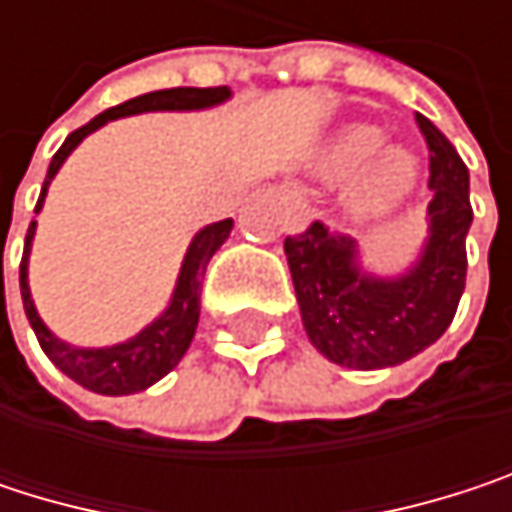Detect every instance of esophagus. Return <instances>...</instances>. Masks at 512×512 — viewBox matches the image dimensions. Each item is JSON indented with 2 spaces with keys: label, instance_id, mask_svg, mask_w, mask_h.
Instances as JSON below:
<instances>
[{
  "label": "esophagus",
  "instance_id": "obj_1",
  "mask_svg": "<svg viewBox=\"0 0 512 512\" xmlns=\"http://www.w3.org/2000/svg\"><path fill=\"white\" fill-rule=\"evenodd\" d=\"M287 213H290L293 231H305V228H308V222H311V207H308V201H305L302 192H296V189L287 192Z\"/></svg>",
  "mask_w": 512,
  "mask_h": 512
}]
</instances>
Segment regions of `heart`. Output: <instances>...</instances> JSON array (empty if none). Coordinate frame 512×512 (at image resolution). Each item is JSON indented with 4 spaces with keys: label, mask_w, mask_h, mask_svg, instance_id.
<instances>
[{
    "label": "heart",
    "mask_w": 512,
    "mask_h": 512,
    "mask_svg": "<svg viewBox=\"0 0 512 512\" xmlns=\"http://www.w3.org/2000/svg\"><path fill=\"white\" fill-rule=\"evenodd\" d=\"M382 130L373 124H350L344 127L317 159L320 174L338 177L353 171L361 161L350 189H347V207L358 219H376L394 210L415 186L418 168L415 159L403 148H379Z\"/></svg>",
    "instance_id": "b5f03b06"
}]
</instances>
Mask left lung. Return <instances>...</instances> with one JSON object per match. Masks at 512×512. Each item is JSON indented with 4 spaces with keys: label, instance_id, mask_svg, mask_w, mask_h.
Masks as SVG:
<instances>
[{
    "label": "left lung",
    "instance_id": "obj_1",
    "mask_svg": "<svg viewBox=\"0 0 512 512\" xmlns=\"http://www.w3.org/2000/svg\"><path fill=\"white\" fill-rule=\"evenodd\" d=\"M415 121L430 148L433 201L427 240L403 272L364 269L356 240L323 222L284 240L308 341L341 367L379 370L424 353L448 332L465 290L468 168L433 121Z\"/></svg>",
    "mask_w": 512,
    "mask_h": 512
}]
</instances>
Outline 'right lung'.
Wrapping results in <instances>:
<instances>
[{
  "label": "right lung",
  "mask_w": 512,
  "mask_h": 512,
  "mask_svg": "<svg viewBox=\"0 0 512 512\" xmlns=\"http://www.w3.org/2000/svg\"><path fill=\"white\" fill-rule=\"evenodd\" d=\"M225 100H231L228 85H219V88H165V91H151V94H142V97H133L127 103H121L115 109L100 112L94 121H88L85 127L70 133L64 139V145L55 151L35 213H41L52 177L58 174L64 159L82 145V139H88L94 130L106 127L109 121H118V118H127V115H142V112H198V109L222 106ZM35 228H38V222H32L29 231H26V249H23V263H20V293H23V308H26V317H29L35 335H38L41 350L76 385H82V388H88L94 394L124 397V394H136V391L151 388L168 370H174L177 361L189 350V344L195 338V329H198V314H201V278L207 272L210 257L216 255L219 246L228 240V234L234 228V219L204 225L192 237L165 311L156 317L154 323H148L139 335L121 341V344H112V347H76V344H67L58 335H52L50 326L41 320V314L35 308V299H32V290H29V255H32Z\"/></svg>",
  "instance_id": "add662e5"
}]
</instances>
